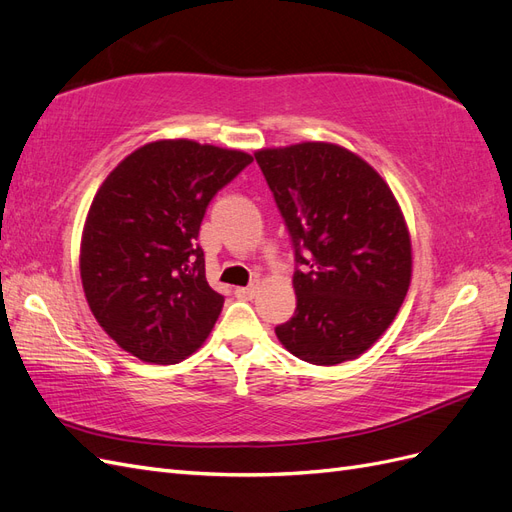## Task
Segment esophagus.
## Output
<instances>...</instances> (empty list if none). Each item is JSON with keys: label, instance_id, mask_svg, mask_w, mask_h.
I'll use <instances>...</instances> for the list:
<instances>
[{"label": "esophagus", "instance_id": "1", "mask_svg": "<svg viewBox=\"0 0 512 512\" xmlns=\"http://www.w3.org/2000/svg\"><path fill=\"white\" fill-rule=\"evenodd\" d=\"M256 290H258V286L256 284H252V286H245V288H237L235 290V294L239 299H254L256 297Z\"/></svg>", "mask_w": 512, "mask_h": 512}]
</instances>
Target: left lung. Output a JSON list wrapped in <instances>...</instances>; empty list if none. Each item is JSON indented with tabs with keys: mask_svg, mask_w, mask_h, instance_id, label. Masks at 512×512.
I'll return each mask as SVG.
<instances>
[{
	"mask_svg": "<svg viewBox=\"0 0 512 512\" xmlns=\"http://www.w3.org/2000/svg\"><path fill=\"white\" fill-rule=\"evenodd\" d=\"M294 247V316L275 327L301 361L337 365L374 346L395 320L412 275L410 232L386 181L333 143L260 149Z\"/></svg>",
	"mask_w": 512,
	"mask_h": 512,
	"instance_id": "8db88e82",
	"label": "left lung"
}]
</instances>
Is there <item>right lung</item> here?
Returning a JSON list of instances; mask_svg holds the SVG:
<instances>
[{
  "label": "right lung",
  "mask_w": 512,
  "mask_h": 512,
  "mask_svg": "<svg viewBox=\"0 0 512 512\" xmlns=\"http://www.w3.org/2000/svg\"><path fill=\"white\" fill-rule=\"evenodd\" d=\"M254 158L194 141H156L119 162L89 207L81 280L91 314L145 363L190 356L224 297L205 277L200 222L213 196Z\"/></svg>",
  "instance_id": "1"
}]
</instances>
